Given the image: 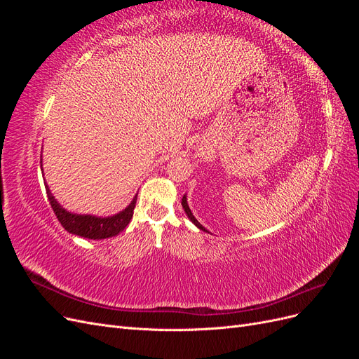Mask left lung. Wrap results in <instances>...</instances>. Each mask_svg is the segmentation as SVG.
Segmentation results:
<instances>
[{"label":"left lung","instance_id":"left-lung-1","mask_svg":"<svg viewBox=\"0 0 359 359\" xmlns=\"http://www.w3.org/2000/svg\"><path fill=\"white\" fill-rule=\"evenodd\" d=\"M181 205H182L184 211H186L187 217L190 219V222H191L194 226H196V227H199L201 231H203V232H208V231H206L205 227H203V226H202L196 219H194V215H193V212H191V210H190V206H189V203H187V194H184V196H182V199H181Z\"/></svg>","mask_w":359,"mask_h":359}]
</instances>
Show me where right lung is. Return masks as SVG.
<instances>
[{
  "label": "right lung",
  "mask_w": 359,
  "mask_h": 359,
  "mask_svg": "<svg viewBox=\"0 0 359 359\" xmlns=\"http://www.w3.org/2000/svg\"><path fill=\"white\" fill-rule=\"evenodd\" d=\"M43 170V169H41ZM48 199L53 212H55L57 219L62 224L64 229L67 232L78 235L82 238H88V240H104V238H111L124 231V227L130 223L133 217V210L136 206L137 194L133 198L123 211H119L109 217H97L91 214H74L67 211L66 208L58 203V201L53 198L48 184H45Z\"/></svg>",
  "instance_id": "add662e5"
}]
</instances>
